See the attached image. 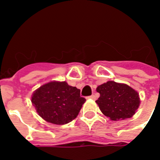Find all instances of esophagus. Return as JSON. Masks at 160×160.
I'll list each match as a JSON object with an SVG mask.
<instances>
[{
    "mask_svg": "<svg viewBox=\"0 0 160 160\" xmlns=\"http://www.w3.org/2000/svg\"><path fill=\"white\" fill-rule=\"evenodd\" d=\"M87 98H89V99H94V100L96 98V97L94 95V94H92V95L88 96V97H87Z\"/></svg>",
    "mask_w": 160,
    "mask_h": 160,
    "instance_id": "obj_1",
    "label": "esophagus"
}]
</instances>
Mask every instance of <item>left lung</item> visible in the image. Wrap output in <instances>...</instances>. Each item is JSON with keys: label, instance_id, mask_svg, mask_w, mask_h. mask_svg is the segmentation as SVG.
Here are the masks:
<instances>
[{"label": "left lung", "instance_id": "8db88e82", "mask_svg": "<svg viewBox=\"0 0 160 160\" xmlns=\"http://www.w3.org/2000/svg\"><path fill=\"white\" fill-rule=\"evenodd\" d=\"M96 102L104 115L113 121L131 118L139 106L138 94L126 84L109 81L97 87Z\"/></svg>", "mask_w": 160, "mask_h": 160}]
</instances>
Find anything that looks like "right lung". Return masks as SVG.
Instances as JSON below:
<instances>
[{
	"label": "right lung",
	"mask_w": 160,
	"mask_h": 160,
	"mask_svg": "<svg viewBox=\"0 0 160 160\" xmlns=\"http://www.w3.org/2000/svg\"><path fill=\"white\" fill-rule=\"evenodd\" d=\"M31 101L43 119L62 125L78 116L86 98L80 96L79 89L66 82H51L38 89Z\"/></svg>",
	"instance_id": "obj_1"
}]
</instances>
